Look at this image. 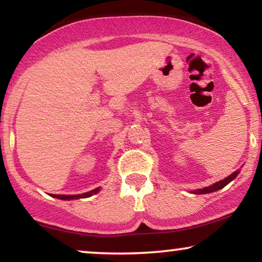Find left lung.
<instances>
[{"mask_svg":"<svg viewBox=\"0 0 262 262\" xmlns=\"http://www.w3.org/2000/svg\"><path fill=\"white\" fill-rule=\"evenodd\" d=\"M239 173V170H236L235 173H232L231 175H229L224 179V180H221L216 182V184L209 186V187H205V188H202V189H195V191H193V193H195V194H205V193H211V192H214V191H218V189L223 188L224 186H227L229 182L234 180V179L237 177Z\"/></svg>","mask_w":262,"mask_h":262,"instance_id":"obj_1","label":"left lung"}]
</instances>
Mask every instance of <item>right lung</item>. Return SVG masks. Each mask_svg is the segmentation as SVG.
Here are the masks:
<instances>
[{"label": "right lung", "mask_w": 262, "mask_h": 262, "mask_svg": "<svg viewBox=\"0 0 262 262\" xmlns=\"http://www.w3.org/2000/svg\"><path fill=\"white\" fill-rule=\"evenodd\" d=\"M100 188H95L93 189L91 192H87V193H83V194H77V195H60V194H52V196H55V198H58V199H63V200H71V199H80V198H87V196H91L93 194H95V193L99 192Z\"/></svg>", "instance_id": "right-lung-1"}]
</instances>
